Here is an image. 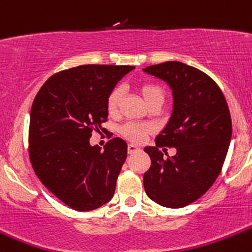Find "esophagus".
I'll use <instances>...</instances> for the list:
<instances>
[{
	"label": "esophagus",
	"mask_w": 252,
	"mask_h": 252,
	"mask_svg": "<svg viewBox=\"0 0 252 252\" xmlns=\"http://www.w3.org/2000/svg\"><path fill=\"white\" fill-rule=\"evenodd\" d=\"M138 151H140V148H138V146L134 145V144H129L128 145V153L129 154L138 153Z\"/></svg>",
	"instance_id": "1"
}]
</instances>
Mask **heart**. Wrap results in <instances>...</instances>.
<instances>
[{
	"label": "heart",
	"mask_w": 252,
	"mask_h": 252,
	"mask_svg": "<svg viewBox=\"0 0 252 252\" xmlns=\"http://www.w3.org/2000/svg\"><path fill=\"white\" fill-rule=\"evenodd\" d=\"M141 97L146 104H150L151 102L158 101V99L165 98V92L162 87L156 84H143L139 87ZM122 98H123V90L122 87H114L107 96L106 107L109 116H117L121 108ZM121 133L126 136L128 140L134 143H143L146 136L151 133V128L144 124H126L122 128Z\"/></svg>",
	"instance_id": "obj_1"
}]
</instances>
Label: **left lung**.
<instances>
[{
  "mask_svg": "<svg viewBox=\"0 0 252 252\" xmlns=\"http://www.w3.org/2000/svg\"><path fill=\"white\" fill-rule=\"evenodd\" d=\"M143 71L165 81L173 99L156 146L144 149L151 160L144 188L160 206L182 208L203 196L218 177L231 140L230 112L218 85L196 67L167 61ZM161 146L175 147L176 155L165 159Z\"/></svg>",
  "mask_w": 252,
  "mask_h": 252,
  "instance_id": "left-lung-1",
  "label": "left lung"
}]
</instances>
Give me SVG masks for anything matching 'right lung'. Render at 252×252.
Returning <instances> with one entry per match:
<instances>
[{
    "instance_id": "add662e5",
    "label": "right lung",
    "mask_w": 252,
    "mask_h": 252,
    "mask_svg": "<svg viewBox=\"0 0 252 252\" xmlns=\"http://www.w3.org/2000/svg\"><path fill=\"white\" fill-rule=\"evenodd\" d=\"M134 66L81 65L46 80L34 98L29 123V158L34 172L63 203L79 212L109 202L128 146L121 138L104 150L92 146V131L107 121L106 101Z\"/></svg>"
}]
</instances>
